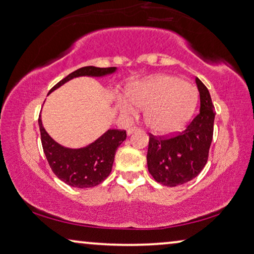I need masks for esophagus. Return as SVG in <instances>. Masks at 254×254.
Returning a JSON list of instances; mask_svg holds the SVG:
<instances>
[{
  "label": "esophagus",
  "instance_id": "34e87169",
  "mask_svg": "<svg viewBox=\"0 0 254 254\" xmlns=\"http://www.w3.org/2000/svg\"><path fill=\"white\" fill-rule=\"evenodd\" d=\"M139 130V127H129V129H127V134H132L133 132H136V131H138Z\"/></svg>",
  "mask_w": 254,
  "mask_h": 254
}]
</instances>
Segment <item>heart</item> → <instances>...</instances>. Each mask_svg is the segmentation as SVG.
Segmentation results:
<instances>
[{
	"instance_id": "b5f03b06",
	"label": "heart",
	"mask_w": 254,
	"mask_h": 254,
	"mask_svg": "<svg viewBox=\"0 0 254 254\" xmlns=\"http://www.w3.org/2000/svg\"><path fill=\"white\" fill-rule=\"evenodd\" d=\"M134 106L145 109V121L157 133H172L180 130L195 109L197 94L191 84L170 75H159L134 86L130 90ZM127 116L137 113L132 104L122 102Z\"/></svg>"
}]
</instances>
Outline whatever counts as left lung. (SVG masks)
I'll list each match as a JSON object with an SVG mask.
<instances>
[{
    "label": "left lung",
    "mask_w": 254,
    "mask_h": 254,
    "mask_svg": "<svg viewBox=\"0 0 254 254\" xmlns=\"http://www.w3.org/2000/svg\"><path fill=\"white\" fill-rule=\"evenodd\" d=\"M200 92V111L178 134L150 133L147 168L159 184L175 187L197 177L208 161L214 134L215 107L208 88L196 77Z\"/></svg>",
    "instance_id": "left-lung-1"
}]
</instances>
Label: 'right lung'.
Segmentation results:
<instances>
[{
	"mask_svg": "<svg viewBox=\"0 0 254 254\" xmlns=\"http://www.w3.org/2000/svg\"><path fill=\"white\" fill-rule=\"evenodd\" d=\"M115 70L116 67H81L59 81L50 93L73 77L83 75L102 76ZM38 124L43 150L51 170L65 184L77 188L95 187L106 180L113 168L116 150L127 139L125 130H108L102 137L88 146L72 150L60 146L49 136L44 129L40 116Z\"/></svg>",
	"mask_w": 254,
	"mask_h": 254,
	"instance_id": "add662e5",
	"label": "right lung"
}]
</instances>
